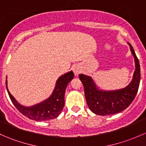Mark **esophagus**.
Here are the masks:
<instances>
[{
  "label": "esophagus",
  "instance_id": "obj_1",
  "mask_svg": "<svg viewBox=\"0 0 146 146\" xmlns=\"http://www.w3.org/2000/svg\"><path fill=\"white\" fill-rule=\"evenodd\" d=\"M73 72H74L75 76H78V75L80 73V67H78V66H74V67H73Z\"/></svg>",
  "mask_w": 146,
  "mask_h": 146
}]
</instances>
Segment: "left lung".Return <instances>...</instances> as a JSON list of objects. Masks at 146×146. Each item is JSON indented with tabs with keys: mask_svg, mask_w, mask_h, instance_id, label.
Masks as SVG:
<instances>
[{
	"mask_svg": "<svg viewBox=\"0 0 146 146\" xmlns=\"http://www.w3.org/2000/svg\"><path fill=\"white\" fill-rule=\"evenodd\" d=\"M132 55L134 57L135 71L130 83L125 88L115 90L100 89L90 76L79 75L85 90V96L90 110L95 114L101 116L117 114L126 110L134 100L141 80L139 61L130 43Z\"/></svg>",
	"mask_w": 146,
	"mask_h": 146,
	"instance_id": "obj_1",
	"label": "left lung"
}]
</instances>
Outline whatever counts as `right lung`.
I'll return each instance as SVG.
<instances>
[{
  "instance_id": "right-lung-1",
  "label": "right lung",
  "mask_w": 146,
  "mask_h": 146,
  "mask_svg": "<svg viewBox=\"0 0 146 146\" xmlns=\"http://www.w3.org/2000/svg\"><path fill=\"white\" fill-rule=\"evenodd\" d=\"M73 77L74 73L72 70L60 76L56 80L55 88L49 98L30 107H25L20 104L10 94L8 89L7 77L5 85L10 100L17 110L23 115L32 120L42 121L56 118L61 114L64 107V95L66 87Z\"/></svg>"
}]
</instances>
